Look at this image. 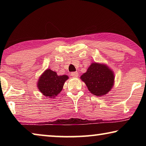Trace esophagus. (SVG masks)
I'll list each match as a JSON object with an SVG mask.
<instances>
[{
	"instance_id": "1",
	"label": "esophagus",
	"mask_w": 146,
	"mask_h": 146,
	"mask_svg": "<svg viewBox=\"0 0 146 146\" xmlns=\"http://www.w3.org/2000/svg\"><path fill=\"white\" fill-rule=\"evenodd\" d=\"M71 76H73V77H78V73L77 72H73L71 74Z\"/></svg>"
}]
</instances>
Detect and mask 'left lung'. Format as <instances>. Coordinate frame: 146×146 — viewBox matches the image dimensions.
Here are the masks:
<instances>
[{
	"mask_svg": "<svg viewBox=\"0 0 146 146\" xmlns=\"http://www.w3.org/2000/svg\"><path fill=\"white\" fill-rule=\"evenodd\" d=\"M88 90L94 95L103 97L115 85V74L106 64L93 62L80 76Z\"/></svg>",
	"mask_w": 146,
	"mask_h": 146,
	"instance_id": "left-lung-1",
	"label": "left lung"
}]
</instances>
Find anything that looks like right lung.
<instances>
[{
  "mask_svg": "<svg viewBox=\"0 0 146 146\" xmlns=\"http://www.w3.org/2000/svg\"><path fill=\"white\" fill-rule=\"evenodd\" d=\"M68 78V75H58L51 69H47L39 76L37 88L44 97L55 98L62 90L64 83Z\"/></svg>",
  "mask_w": 146,
  "mask_h": 146,
  "instance_id": "obj_1",
  "label": "right lung"
}]
</instances>
